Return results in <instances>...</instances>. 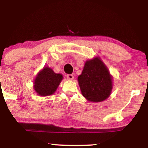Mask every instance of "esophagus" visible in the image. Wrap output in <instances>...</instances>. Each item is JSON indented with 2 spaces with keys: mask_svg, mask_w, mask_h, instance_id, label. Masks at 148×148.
Here are the masks:
<instances>
[{
  "mask_svg": "<svg viewBox=\"0 0 148 148\" xmlns=\"http://www.w3.org/2000/svg\"><path fill=\"white\" fill-rule=\"evenodd\" d=\"M66 77H67V79H69V80H73L74 79V76H73V75L69 74V75H66Z\"/></svg>",
  "mask_w": 148,
  "mask_h": 148,
  "instance_id": "esophagus-1",
  "label": "esophagus"
}]
</instances>
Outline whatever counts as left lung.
Listing matches in <instances>:
<instances>
[{"label": "left lung", "instance_id": "8db88e82", "mask_svg": "<svg viewBox=\"0 0 148 148\" xmlns=\"http://www.w3.org/2000/svg\"><path fill=\"white\" fill-rule=\"evenodd\" d=\"M112 76L99 56L86 60L77 80L81 92L88 101L102 102L108 98L113 88Z\"/></svg>", "mask_w": 148, "mask_h": 148}]
</instances>
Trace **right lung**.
I'll return each mask as SVG.
<instances>
[{
  "mask_svg": "<svg viewBox=\"0 0 148 148\" xmlns=\"http://www.w3.org/2000/svg\"><path fill=\"white\" fill-rule=\"evenodd\" d=\"M63 79L60 73H56L51 68L44 66L34 81V89L40 96H48L54 94Z\"/></svg>",
  "mask_w": 148,
  "mask_h": 148,
  "instance_id": "add662e5",
  "label": "right lung"
}]
</instances>
